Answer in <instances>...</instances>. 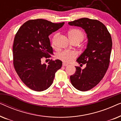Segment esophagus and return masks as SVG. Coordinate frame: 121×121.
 I'll return each instance as SVG.
<instances>
[{"label":"esophagus","instance_id":"esophagus-1","mask_svg":"<svg viewBox=\"0 0 121 121\" xmlns=\"http://www.w3.org/2000/svg\"><path fill=\"white\" fill-rule=\"evenodd\" d=\"M68 64L65 63H63V66H64V67H66V66H67Z\"/></svg>","mask_w":121,"mask_h":121}]
</instances>
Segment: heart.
Returning <instances> with one entry per match:
<instances>
[{
  "label": "heart",
  "instance_id": "1",
  "mask_svg": "<svg viewBox=\"0 0 121 121\" xmlns=\"http://www.w3.org/2000/svg\"><path fill=\"white\" fill-rule=\"evenodd\" d=\"M69 39L72 42L78 41L80 42L83 40L84 38V34L82 31L78 29H73L70 30L68 32ZM58 34H56L53 37L52 42V44H54L55 41ZM78 56V53L75 51L65 50L59 53L57 55V58L63 62L65 63H70L75 59Z\"/></svg>",
  "mask_w": 121,
  "mask_h": 121
}]
</instances>
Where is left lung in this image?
<instances>
[{
	"label": "left lung",
	"mask_w": 121,
	"mask_h": 121,
	"mask_svg": "<svg viewBox=\"0 0 121 121\" xmlns=\"http://www.w3.org/2000/svg\"><path fill=\"white\" fill-rule=\"evenodd\" d=\"M68 24L82 28L88 39L86 48L77 59L80 65L86 64V67L82 69L75 67V73L70 77L75 88L86 91L100 82L108 69L112 46L111 36L104 24L97 20L82 18Z\"/></svg>",
	"instance_id": "left-lung-1"
}]
</instances>
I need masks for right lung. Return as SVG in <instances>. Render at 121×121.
I'll use <instances>...</instances> for the list:
<instances>
[{
    "label": "right lung",
    "instance_id": "right-lung-1",
    "mask_svg": "<svg viewBox=\"0 0 121 121\" xmlns=\"http://www.w3.org/2000/svg\"><path fill=\"white\" fill-rule=\"evenodd\" d=\"M64 22L53 23L44 19L30 20L20 27L13 47V64L17 75L30 89L42 91L52 85L55 73L62 65L59 59L41 63L43 57L53 54L48 36Z\"/></svg>",
    "mask_w": 121,
    "mask_h": 121
}]
</instances>
